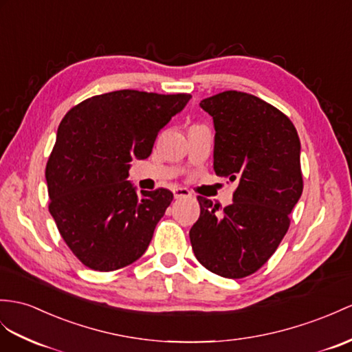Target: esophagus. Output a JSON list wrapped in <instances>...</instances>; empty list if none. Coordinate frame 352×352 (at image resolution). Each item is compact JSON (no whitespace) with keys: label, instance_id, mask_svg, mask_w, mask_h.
<instances>
[{"label":"esophagus","instance_id":"34e87169","mask_svg":"<svg viewBox=\"0 0 352 352\" xmlns=\"http://www.w3.org/2000/svg\"><path fill=\"white\" fill-rule=\"evenodd\" d=\"M173 195L176 200H179V199H186V197H191V192L188 191L186 188H175Z\"/></svg>","mask_w":352,"mask_h":352}]
</instances>
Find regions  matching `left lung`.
<instances>
[{
    "label": "left lung",
    "mask_w": 352,
    "mask_h": 352,
    "mask_svg": "<svg viewBox=\"0 0 352 352\" xmlns=\"http://www.w3.org/2000/svg\"><path fill=\"white\" fill-rule=\"evenodd\" d=\"M200 107L215 128V173L239 185L221 213L219 204L197 199L192 251L212 273L245 278L270 258L289 227L288 215L303 191L300 139L282 111L251 94L226 91Z\"/></svg>",
    "instance_id": "left-lung-1"
}]
</instances>
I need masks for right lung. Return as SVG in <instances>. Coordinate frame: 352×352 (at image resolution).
Instances as JSON below:
<instances>
[{
    "instance_id": "obj_1",
    "label": "right lung",
    "mask_w": 352,
    "mask_h": 352,
    "mask_svg": "<svg viewBox=\"0 0 352 352\" xmlns=\"http://www.w3.org/2000/svg\"><path fill=\"white\" fill-rule=\"evenodd\" d=\"M190 100V94L113 91L82 101L59 124L46 166L49 212L87 267L118 270L148 250L173 194L137 192L126 181L130 162L151 155L158 133Z\"/></svg>"
}]
</instances>
